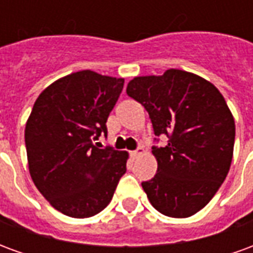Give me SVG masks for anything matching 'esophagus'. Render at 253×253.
Masks as SVG:
<instances>
[{"mask_svg": "<svg viewBox=\"0 0 253 253\" xmlns=\"http://www.w3.org/2000/svg\"><path fill=\"white\" fill-rule=\"evenodd\" d=\"M142 154H145V148L143 146H139V148L137 149V150H134V152H131V156L134 157V159H137V157H139V156H142Z\"/></svg>", "mask_w": 253, "mask_h": 253, "instance_id": "34e87169", "label": "esophagus"}]
</instances>
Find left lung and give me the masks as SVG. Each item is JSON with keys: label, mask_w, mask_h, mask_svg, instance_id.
<instances>
[{"label": "left lung", "mask_w": 253, "mask_h": 253, "mask_svg": "<svg viewBox=\"0 0 253 253\" xmlns=\"http://www.w3.org/2000/svg\"><path fill=\"white\" fill-rule=\"evenodd\" d=\"M127 94L146 108L154 134L168 145L153 148L157 173L142 183L152 206L187 218L206 206L228 175L236 126L221 92L194 73L168 69L163 76L134 77Z\"/></svg>", "instance_id": "left-lung-1"}]
</instances>
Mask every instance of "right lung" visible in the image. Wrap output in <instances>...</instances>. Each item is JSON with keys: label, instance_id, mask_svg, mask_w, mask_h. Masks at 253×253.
I'll use <instances>...</instances> for the list:
<instances>
[{"label": "right lung", "instance_id": "obj_1", "mask_svg": "<svg viewBox=\"0 0 253 253\" xmlns=\"http://www.w3.org/2000/svg\"><path fill=\"white\" fill-rule=\"evenodd\" d=\"M123 78L92 70L67 74L36 99L25 125L28 169L55 210L88 218L104 210L126 172L127 152L100 149Z\"/></svg>", "mask_w": 253, "mask_h": 253}]
</instances>
